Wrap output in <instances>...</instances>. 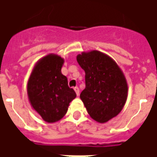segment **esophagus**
I'll list each match as a JSON object with an SVG mask.
<instances>
[{"label":"esophagus","mask_w":157,"mask_h":157,"mask_svg":"<svg viewBox=\"0 0 157 157\" xmlns=\"http://www.w3.org/2000/svg\"><path fill=\"white\" fill-rule=\"evenodd\" d=\"M74 90H75V93H76V95L79 96V94H80V90H79V88L77 87V86H75V88H74Z\"/></svg>","instance_id":"esophagus-1"}]
</instances>
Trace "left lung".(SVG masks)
<instances>
[{"instance_id": "8db88e82", "label": "left lung", "mask_w": 157, "mask_h": 157, "mask_svg": "<svg viewBox=\"0 0 157 157\" xmlns=\"http://www.w3.org/2000/svg\"><path fill=\"white\" fill-rule=\"evenodd\" d=\"M76 60L86 73V87L80 98L89 115L101 124L116 117L128 97L121 69L110 56L98 50L82 52Z\"/></svg>"}]
</instances>
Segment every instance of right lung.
<instances>
[{
  "instance_id": "add662e5",
  "label": "right lung",
  "mask_w": 157,
  "mask_h": 157,
  "mask_svg": "<svg viewBox=\"0 0 157 157\" xmlns=\"http://www.w3.org/2000/svg\"><path fill=\"white\" fill-rule=\"evenodd\" d=\"M64 59L49 54L37 62L29 76L27 92L30 104L47 123L60 120L76 94L61 73Z\"/></svg>"
}]
</instances>
